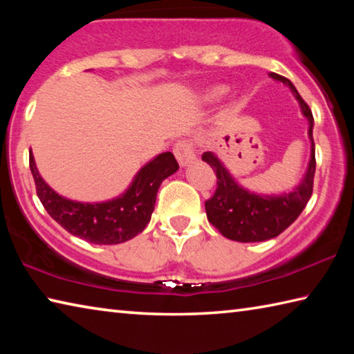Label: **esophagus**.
Listing matches in <instances>:
<instances>
[{
	"instance_id": "esophagus-1",
	"label": "esophagus",
	"mask_w": 354,
	"mask_h": 354,
	"mask_svg": "<svg viewBox=\"0 0 354 354\" xmlns=\"http://www.w3.org/2000/svg\"><path fill=\"white\" fill-rule=\"evenodd\" d=\"M173 153H175L178 162L181 167H185L195 159L194 145H192L189 140H179L175 148H173Z\"/></svg>"
}]
</instances>
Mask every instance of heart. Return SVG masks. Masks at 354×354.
Segmentation results:
<instances>
[{"mask_svg": "<svg viewBox=\"0 0 354 354\" xmlns=\"http://www.w3.org/2000/svg\"><path fill=\"white\" fill-rule=\"evenodd\" d=\"M227 93V87L225 86H215V87H211L207 88V91L205 92V100L207 101V103H218L220 100L225 98V95Z\"/></svg>", "mask_w": 354, "mask_h": 354, "instance_id": "heart-1", "label": "heart"}]
</instances>
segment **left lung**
I'll return each instance as SVG.
<instances>
[{
	"label": "left lung",
	"instance_id": "8db88e82",
	"mask_svg": "<svg viewBox=\"0 0 354 354\" xmlns=\"http://www.w3.org/2000/svg\"><path fill=\"white\" fill-rule=\"evenodd\" d=\"M270 77L289 87L301 107V113L309 123L308 136L310 140V158L303 179L290 192H283L279 195H262L239 184L218 159V156H215L212 151L203 153V160L211 165L217 175L215 194L212 198L205 203L207 220L225 237L236 242H263L279 236L298 218V215L303 212L313 195L315 175L313 112L287 77L277 73H270Z\"/></svg>",
	"mask_w": 354,
	"mask_h": 354
}]
</instances>
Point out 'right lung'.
I'll list each match as a JSON object with an SVG mask.
<instances>
[{
	"label": "right lung",
	"mask_w": 354,
	"mask_h": 354,
	"mask_svg": "<svg viewBox=\"0 0 354 354\" xmlns=\"http://www.w3.org/2000/svg\"><path fill=\"white\" fill-rule=\"evenodd\" d=\"M29 167L39 200L51 218L70 234L95 245L123 243L145 230L160 184L179 169L170 151L158 154L136 173L129 187L117 198L81 203L59 195L45 183L35 167L32 151L29 153Z\"/></svg>",
	"instance_id": "add662e5"
}]
</instances>
